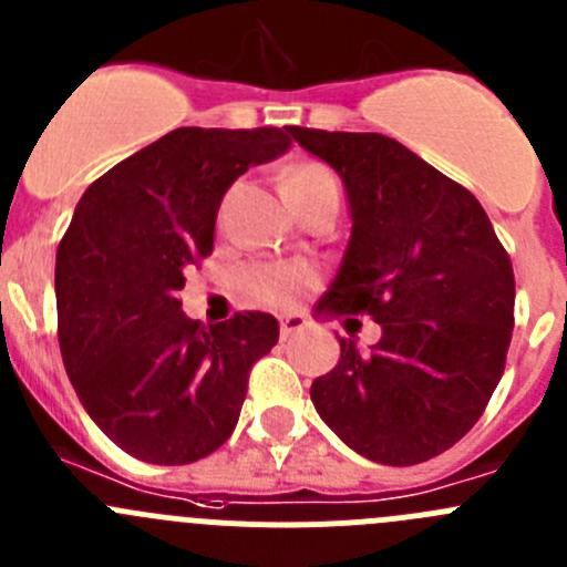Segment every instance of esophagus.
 <instances>
[{
  "instance_id": "esophagus-1",
  "label": "esophagus",
  "mask_w": 567,
  "mask_h": 567,
  "mask_svg": "<svg viewBox=\"0 0 567 567\" xmlns=\"http://www.w3.org/2000/svg\"><path fill=\"white\" fill-rule=\"evenodd\" d=\"M306 326H309L306 315H284V318H280V337L287 340V337H292V334H298V331H303Z\"/></svg>"
}]
</instances>
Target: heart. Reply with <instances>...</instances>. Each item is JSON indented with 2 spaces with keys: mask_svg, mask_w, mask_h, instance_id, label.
Returning a JSON list of instances; mask_svg holds the SVG:
<instances>
[{
  "mask_svg": "<svg viewBox=\"0 0 567 567\" xmlns=\"http://www.w3.org/2000/svg\"><path fill=\"white\" fill-rule=\"evenodd\" d=\"M318 176H329L318 165H303V168H295L287 176V182H306L318 179ZM249 289L256 292V298H261L264 303L272 306H287L298 298L300 287L306 284V269L298 264H272V267H256L247 275Z\"/></svg>",
  "mask_w": 567,
  "mask_h": 567,
  "instance_id": "1",
  "label": "heart"
}]
</instances>
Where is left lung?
Returning <instances> with one entry per match:
<instances>
[{"instance_id": "1", "label": "left lung", "mask_w": 567, "mask_h": 567, "mask_svg": "<svg viewBox=\"0 0 567 567\" xmlns=\"http://www.w3.org/2000/svg\"><path fill=\"white\" fill-rule=\"evenodd\" d=\"M340 174L351 236L315 318L371 315L368 351L311 382L326 424L362 458L422 464L464 439L506 365L514 272L481 202L385 134L289 126Z\"/></svg>"}]
</instances>
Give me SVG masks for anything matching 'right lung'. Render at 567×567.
I'll return each mask as SVG.
<instances>
[{
    "mask_svg": "<svg viewBox=\"0 0 567 567\" xmlns=\"http://www.w3.org/2000/svg\"><path fill=\"white\" fill-rule=\"evenodd\" d=\"M289 145L287 128H174L92 182L72 213L55 256L61 357L92 422L145 464L219 450L249 368L278 342L272 315L205 326L176 295L210 256L227 188Z\"/></svg>",
    "mask_w": 567,
    "mask_h": 567,
    "instance_id": "1",
    "label": "right lung"
}]
</instances>
